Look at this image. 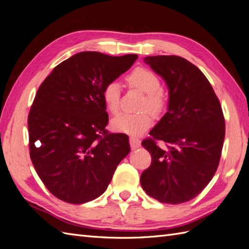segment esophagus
<instances>
[{"mask_svg":"<svg viewBox=\"0 0 249 249\" xmlns=\"http://www.w3.org/2000/svg\"><path fill=\"white\" fill-rule=\"evenodd\" d=\"M130 145H131L132 150H135V149L141 147V141H139L138 138L132 136V137H130Z\"/></svg>","mask_w":249,"mask_h":249,"instance_id":"obj_1","label":"esophagus"}]
</instances>
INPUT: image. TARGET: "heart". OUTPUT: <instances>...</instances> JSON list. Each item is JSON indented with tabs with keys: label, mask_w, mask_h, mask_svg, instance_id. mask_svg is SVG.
<instances>
[{
	"label": "heart",
	"mask_w": 249,
	"mask_h": 249,
	"mask_svg": "<svg viewBox=\"0 0 249 249\" xmlns=\"http://www.w3.org/2000/svg\"><path fill=\"white\" fill-rule=\"evenodd\" d=\"M126 82L131 88H135L145 94V99L142 104L143 110H149L154 114L162 111L166 99L161 93L160 78L152 71L137 68L126 77ZM102 99L108 112L112 114L117 113L120 104V84L117 81L108 82L102 90ZM151 124L152 118L147 112L120 113L111 121L113 130L131 135L141 134L149 128Z\"/></svg>",
	"instance_id": "b5f03b06"
}]
</instances>
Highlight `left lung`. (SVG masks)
Wrapping results in <instances>:
<instances>
[{
	"mask_svg": "<svg viewBox=\"0 0 249 249\" xmlns=\"http://www.w3.org/2000/svg\"><path fill=\"white\" fill-rule=\"evenodd\" d=\"M143 62L166 82L169 100L167 113L150 131L152 138L142 142L152 162L141 184L160 203L181 204L203 191L219 166L225 138L223 111L208 79L188 60L148 56Z\"/></svg>",
	"mask_w": 249,
	"mask_h": 249,
	"instance_id": "obj_1",
	"label": "left lung"
}]
</instances>
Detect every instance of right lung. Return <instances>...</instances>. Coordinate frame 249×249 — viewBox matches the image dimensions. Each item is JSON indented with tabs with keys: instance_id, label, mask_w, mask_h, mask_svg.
I'll return each mask as SVG.
<instances>
[{
	"instance_id": "obj_1",
	"label": "right lung",
	"mask_w": 249,
	"mask_h": 249,
	"mask_svg": "<svg viewBox=\"0 0 249 249\" xmlns=\"http://www.w3.org/2000/svg\"><path fill=\"white\" fill-rule=\"evenodd\" d=\"M136 59L78 53L57 65L36 94L28 115L30 159L61 201L83 204L100 196L130 153L128 136L107 133L102 90Z\"/></svg>"
}]
</instances>
